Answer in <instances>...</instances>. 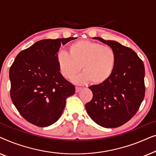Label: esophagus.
<instances>
[{"instance_id": "34e87169", "label": "esophagus", "mask_w": 156, "mask_h": 156, "mask_svg": "<svg viewBox=\"0 0 156 156\" xmlns=\"http://www.w3.org/2000/svg\"><path fill=\"white\" fill-rule=\"evenodd\" d=\"M81 89H82V88H81V87H75V91H76V93L79 92V91H80Z\"/></svg>"}]
</instances>
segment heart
Listing matches in <instances>:
<instances>
[{"label": "heart", "instance_id": "heart-1", "mask_svg": "<svg viewBox=\"0 0 156 156\" xmlns=\"http://www.w3.org/2000/svg\"><path fill=\"white\" fill-rule=\"evenodd\" d=\"M59 71L64 78L70 80L82 69L84 72L74 79L76 84L91 82H105L112 75L116 63V54L109 46L80 40L69 46V53L61 50L57 54Z\"/></svg>", "mask_w": 156, "mask_h": 156}]
</instances>
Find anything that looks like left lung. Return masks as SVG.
<instances>
[{
    "mask_svg": "<svg viewBox=\"0 0 156 156\" xmlns=\"http://www.w3.org/2000/svg\"><path fill=\"white\" fill-rule=\"evenodd\" d=\"M94 38L114 49L116 63L108 80L89 87L93 97L85 107L89 116L98 125L116 128L136 114L144 99V65L132 49L116 41Z\"/></svg>",
    "mask_w": 156,
    "mask_h": 156,
    "instance_id": "obj_1",
    "label": "left lung"
}]
</instances>
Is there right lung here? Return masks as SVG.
<instances>
[{
	"mask_svg": "<svg viewBox=\"0 0 156 156\" xmlns=\"http://www.w3.org/2000/svg\"><path fill=\"white\" fill-rule=\"evenodd\" d=\"M74 37L40 40L17 55L10 68V98L28 122L46 127L56 122L75 87L62 76L57 62L61 44Z\"/></svg>",
	"mask_w": 156,
	"mask_h": 156,
	"instance_id": "1",
	"label": "right lung"
}]
</instances>
